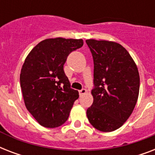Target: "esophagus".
Returning a JSON list of instances; mask_svg holds the SVG:
<instances>
[{
    "label": "esophagus",
    "instance_id": "esophagus-1",
    "mask_svg": "<svg viewBox=\"0 0 155 155\" xmlns=\"http://www.w3.org/2000/svg\"><path fill=\"white\" fill-rule=\"evenodd\" d=\"M79 92H80V96H82V95L85 94V93L87 92V90L84 89V88H83V89L80 90V91H79Z\"/></svg>",
    "mask_w": 155,
    "mask_h": 155
}]
</instances>
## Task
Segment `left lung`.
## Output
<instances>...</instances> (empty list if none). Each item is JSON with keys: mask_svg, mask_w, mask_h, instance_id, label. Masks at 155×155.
<instances>
[{"mask_svg": "<svg viewBox=\"0 0 155 155\" xmlns=\"http://www.w3.org/2000/svg\"><path fill=\"white\" fill-rule=\"evenodd\" d=\"M94 63L93 103L87 109L91 125L102 132L117 130L134 109L139 94L137 65L120 44L87 39Z\"/></svg>", "mask_w": 155, "mask_h": 155, "instance_id": "1", "label": "left lung"}]
</instances>
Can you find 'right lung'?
I'll list each match as a JSON object with an SVG mask.
<instances>
[{"mask_svg":"<svg viewBox=\"0 0 155 155\" xmlns=\"http://www.w3.org/2000/svg\"><path fill=\"white\" fill-rule=\"evenodd\" d=\"M84 45L82 39L47 38L36 45L23 63L20 84L25 105L47 128L66 122L79 92L71 88L63 65L68 54Z\"/></svg>","mask_w":155,"mask_h":155,"instance_id":"right-lung-1","label":"right lung"}]
</instances>
